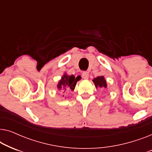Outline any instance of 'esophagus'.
<instances>
[{
	"label": "esophagus",
	"instance_id": "34e87169",
	"mask_svg": "<svg viewBox=\"0 0 152 152\" xmlns=\"http://www.w3.org/2000/svg\"><path fill=\"white\" fill-rule=\"evenodd\" d=\"M88 77H89V74H88V72L84 71V72H82V77L84 78V80H88Z\"/></svg>",
	"mask_w": 152,
	"mask_h": 152
}]
</instances>
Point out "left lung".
Returning a JSON list of instances; mask_svg holds the SVG:
<instances>
[{
	"label": "left lung",
	"instance_id": "1",
	"mask_svg": "<svg viewBox=\"0 0 152 152\" xmlns=\"http://www.w3.org/2000/svg\"><path fill=\"white\" fill-rule=\"evenodd\" d=\"M93 82L94 83L96 88H106L107 87V83L104 77L99 76L93 79Z\"/></svg>",
	"mask_w": 152,
	"mask_h": 152
}]
</instances>
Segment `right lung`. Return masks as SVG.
I'll return each mask as SVG.
<instances>
[{
  "mask_svg": "<svg viewBox=\"0 0 152 152\" xmlns=\"http://www.w3.org/2000/svg\"><path fill=\"white\" fill-rule=\"evenodd\" d=\"M77 81V77H75L73 75H68L66 72H64L57 85V89L59 91H61L63 93L70 91H74ZM64 96V95H63V97Z\"/></svg>",
  "mask_w": 152,
  "mask_h": 152,
  "instance_id": "1",
  "label": "right lung"
}]
</instances>
